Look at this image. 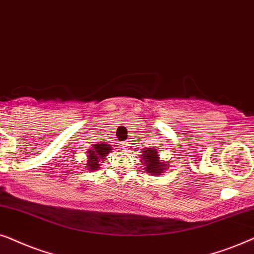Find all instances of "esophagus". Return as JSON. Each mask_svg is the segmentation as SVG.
Masks as SVG:
<instances>
[{
  "label": "esophagus",
  "instance_id": "1",
  "mask_svg": "<svg viewBox=\"0 0 254 254\" xmlns=\"http://www.w3.org/2000/svg\"><path fill=\"white\" fill-rule=\"evenodd\" d=\"M121 146H122V147H123V150H127V148L130 146L129 141H124V143H122V145H121Z\"/></svg>",
  "mask_w": 254,
  "mask_h": 254
}]
</instances>
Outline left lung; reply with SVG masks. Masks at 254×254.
Wrapping results in <instances>:
<instances>
[{"instance_id": "8db88e82", "label": "left lung", "mask_w": 254, "mask_h": 254, "mask_svg": "<svg viewBox=\"0 0 254 254\" xmlns=\"http://www.w3.org/2000/svg\"><path fill=\"white\" fill-rule=\"evenodd\" d=\"M143 160L144 164L146 165V168L145 170L147 171V173H152L153 175L160 174L164 172V167L166 166L165 164H161V161L159 160L158 152L154 150V148H146V150L143 151Z\"/></svg>"}]
</instances>
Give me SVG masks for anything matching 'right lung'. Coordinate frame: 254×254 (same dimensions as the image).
Listing matches in <instances>:
<instances>
[{
  "instance_id": "add662e5",
  "label": "right lung",
  "mask_w": 254,
  "mask_h": 254,
  "mask_svg": "<svg viewBox=\"0 0 254 254\" xmlns=\"http://www.w3.org/2000/svg\"><path fill=\"white\" fill-rule=\"evenodd\" d=\"M110 145L109 144H95L93 145V151H88V167L90 171L97 170L101 164V160L106 158V155L110 152Z\"/></svg>"
}]
</instances>
